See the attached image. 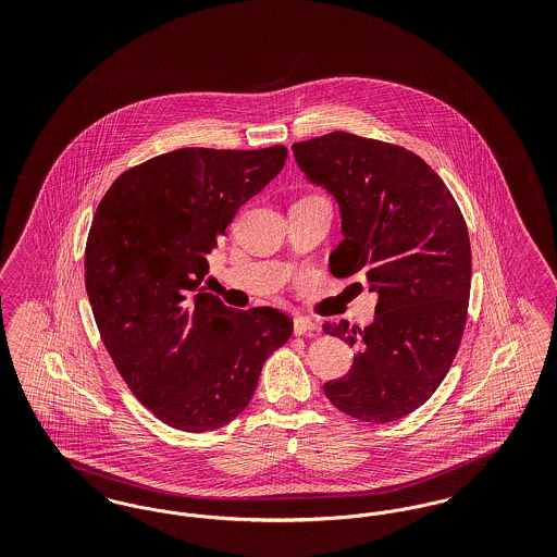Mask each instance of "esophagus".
Returning a JSON list of instances; mask_svg holds the SVG:
<instances>
[{
	"label": "esophagus",
	"instance_id": "34e87169",
	"mask_svg": "<svg viewBox=\"0 0 557 557\" xmlns=\"http://www.w3.org/2000/svg\"><path fill=\"white\" fill-rule=\"evenodd\" d=\"M318 325L307 318L294 319V336H305V334H315Z\"/></svg>",
	"mask_w": 557,
	"mask_h": 557
}]
</instances>
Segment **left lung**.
Masks as SVG:
<instances>
[{
    "label": "left lung",
    "mask_w": 557,
    "mask_h": 557,
    "mask_svg": "<svg viewBox=\"0 0 557 557\" xmlns=\"http://www.w3.org/2000/svg\"><path fill=\"white\" fill-rule=\"evenodd\" d=\"M292 150L341 207L345 239L330 255L332 273H361L377 292L368 327L323 323L359 348L323 393L355 420L397 422L434 395L461 345L472 282L463 214L432 166L395 144L334 132Z\"/></svg>",
    "instance_id": "obj_1"
}]
</instances>
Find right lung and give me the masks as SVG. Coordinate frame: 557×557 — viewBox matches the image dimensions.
Segmentation results:
<instances>
[{"label": "right lung", "instance_id": "obj_1", "mask_svg": "<svg viewBox=\"0 0 557 557\" xmlns=\"http://www.w3.org/2000/svg\"><path fill=\"white\" fill-rule=\"evenodd\" d=\"M288 150L182 148L110 186L85 246V290L102 343L135 398L184 432L230 424L257 391L292 319L236 311L207 292L209 255Z\"/></svg>", "mask_w": 557, "mask_h": 557}]
</instances>
